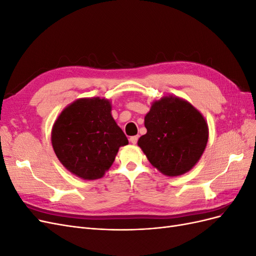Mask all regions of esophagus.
Wrapping results in <instances>:
<instances>
[{
	"label": "esophagus",
	"mask_w": 256,
	"mask_h": 256,
	"mask_svg": "<svg viewBox=\"0 0 256 256\" xmlns=\"http://www.w3.org/2000/svg\"><path fill=\"white\" fill-rule=\"evenodd\" d=\"M138 140V136H130V138H129V141H130V143H131V144H136Z\"/></svg>",
	"instance_id": "esophagus-1"
}]
</instances>
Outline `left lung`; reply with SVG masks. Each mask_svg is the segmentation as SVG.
Here are the masks:
<instances>
[{
    "mask_svg": "<svg viewBox=\"0 0 256 256\" xmlns=\"http://www.w3.org/2000/svg\"><path fill=\"white\" fill-rule=\"evenodd\" d=\"M146 134L138 141L152 166L166 176L189 172L202 157L208 141L203 115L186 100L166 96L145 115Z\"/></svg>",
    "mask_w": 256,
    "mask_h": 256,
    "instance_id": "obj_1",
    "label": "left lung"
}]
</instances>
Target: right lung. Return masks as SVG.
I'll return each mask as SVG.
<instances>
[{
	"label": "right lung",
	"instance_id": "right-lung-1",
	"mask_svg": "<svg viewBox=\"0 0 256 256\" xmlns=\"http://www.w3.org/2000/svg\"><path fill=\"white\" fill-rule=\"evenodd\" d=\"M99 97L81 98L66 106L51 132L54 152L69 172L85 180L102 178L128 140Z\"/></svg>",
	"mask_w": 256,
	"mask_h": 256
}]
</instances>
